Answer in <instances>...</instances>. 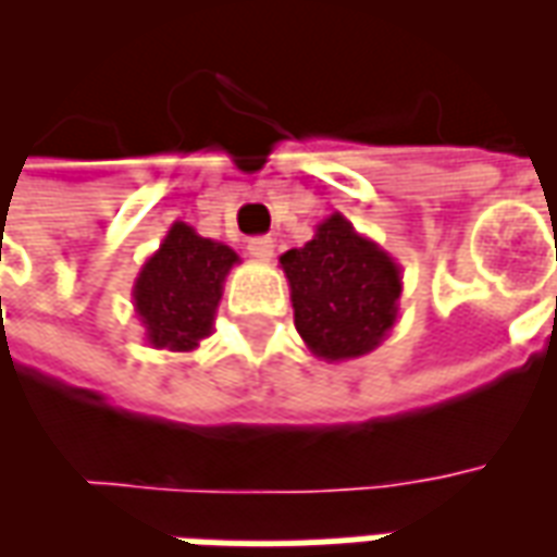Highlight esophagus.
<instances>
[{"label": "esophagus", "instance_id": "obj_1", "mask_svg": "<svg viewBox=\"0 0 557 557\" xmlns=\"http://www.w3.org/2000/svg\"><path fill=\"white\" fill-rule=\"evenodd\" d=\"M247 253L259 259V262H268L271 256H274V242L268 238V235H259V238H250L247 242Z\"/></svg>", "mask_w": 557, "mask_h": 557}]
</instances>
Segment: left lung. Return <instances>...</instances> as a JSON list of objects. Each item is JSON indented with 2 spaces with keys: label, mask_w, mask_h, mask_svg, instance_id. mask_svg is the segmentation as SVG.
Segmentation results:
<instances>
[{
  "label": "left lung",
  "mask_w": 557,
  "mask_h": 557,
  "mask_svg": "<svg viewBox=\"0 0 557 557\" xmlns=\"http://www.w3.org/2000/svg\"><path fill=\"white\" fill-rule=\"evenodd\" d=\"M280 268L289 280L295 327L322 361L363 358L397 325L399 265L339 211L304 247L280 256Z\"/></svg>",
  "instance_id": "1"
}]
</instances>
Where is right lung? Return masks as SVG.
<instances>
[{
  "instance_id": "1",
  "label": "right lung",
  "mask_w": 557,
  "mask_h": 557,
  "mask_svg": "<svg viewBox=\"0 0 557 557\" xmlns=\"http://www.w3.org/2000/svg\"><path fill=\"white\" fill-rule=\"evenodd\" d=\"M242 259L175 220L134 280V313L151 349L194 351L214 331L223 283Z\"/></svg>"
}]
</instances>
